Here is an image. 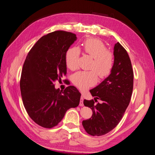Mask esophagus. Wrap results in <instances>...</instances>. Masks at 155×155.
Masks as SVG:
<instances>
[{
  "label": "esophagus",
  "instance_id": "34e87169",
  "mask_svg": "<svg viewBox=\"0 0 155 155\" xmlns=\"http://www.w3.org/2000/svg\"><path fill=\"white\" fill-rule=\"evenodd\" d=\"M79 105L83 107V97L81 96L80 99V103H79Z\"/></svg>",
  "mask_w": 155,
  "mask_h": 155
}]
</instances>
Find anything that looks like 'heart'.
Segmentation results:
<instances>
[{
  "label": "heart",
  "mask_w": 155,
  "mask_h": 155,
  "mask_svg": "<svg viewBox=\"0 0 155 155\" xmlns=\"http://www.w3.org/2000/svg\"><path fill=\"white\" fill-rule=\"evenodd\" d=\"M81 45L84 52L93 58L90 68L94 70L76 73L72 77V83L81 90H85L96 83L97 74L100 78H104L110 74L114 66V55L97 39H88ZM79 55L80 51L76 47L70 48L67 50L65 61L69 69L75 70L78 68Z\"/></svg>",
  "instance_id": "1"
}]
</instances>
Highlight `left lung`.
<instances>
[{"label": "left lung", "mask_w": 155, "mask_h": 155, "mask_svg": "<svg viewBox=\"0 0 155 155\" xmlns=\"http://www.w3.org/2000/svg\"><path fill=\"white\" fill-rule=\"evenodd\" d=\"M114 57L109 76L90 91L94 99L83 101L93 113L82 124L86 132L94 137L104 135L116 127L123 118L133 93L132 64L127 51L118 42L114 45ZM97 100L101 102L96 104Z\"/></svg>", "instance_id": "obj_1"}]
</instances>
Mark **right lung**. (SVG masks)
Segmentation results:
<instances>
[{
  "mask_svg": "<svg viewBox=\"0 0 155 155\" xmlns=\"http://www.w3.org/2000/svg\"><path fill=\"white\" fill-rule=\"evenodd\" d=\"M76 39L71 32L50 33L37 41L23 64L20 80L23 104L31 119L43 127H54L69 109L79 105L81 93L76 87L60 91L54 85L67 74L65 56Z\"/></svg>",
  "mask_w": 155,
  "mask_h": 155,
  "instance_id": "right-lung-1",
  "label": "right lung"
}]
</instances>
